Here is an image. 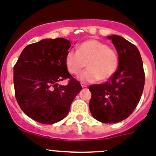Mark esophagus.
<instances>
[{"label": "esophagus", "instance_id": "34e87169", "mask_svg": "<svg viewBox=\"0 0 156 156\" xmlns=\"http://www.w3.org/2000/svg\"><path fill=\"white\" fill-rule=\"evenodd\" d=\"M81 87H82V88H86V87H88V85H87V84H85V83H83V82H81Z\"/></svg>", "mask_w": 156, "mask_h": 156}]
</instances>
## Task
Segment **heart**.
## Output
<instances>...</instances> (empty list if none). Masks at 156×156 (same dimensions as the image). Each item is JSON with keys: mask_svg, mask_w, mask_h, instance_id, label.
Segmentation results:
<instances>
[{"mask_svg": "<svg viewBox=\"0 0 156 156\" xmlns=\"http://www.w3.org/2000/svg\"><path fill=\"white\" fill-rule=\"evenodd\" d=\"M118 56L113 49L97 40H88L80 44L78 52L70 50L65 57L66 67L71 74L79 75L82 81L93 82L107 81L116 71Z\"/></svg>", "mask_w": 156, "mask_h": 156, "instance_id": "obj_1", "label": "heart"}]
</instances>
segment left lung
<instances>
[{
	"mask_svg": "<svg viewBox=\"0 0 156 156\" xmlns=\"http://www.w3.org/2000/svg\"><path fill=\"white\" fill-rule=\"evenodd\" d=\"M108 39L118 54V68L106 82L89 86V109L99 121L115 123L127 119L138 104L144 89V71L136 46L120 36Z\"/></svg>",
	"mask_w": 156,
	"mask_h": 156,
	"instance_id": "1",
	"label": "left lung"
}]
</instances>
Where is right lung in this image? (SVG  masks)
Instances as JSON below:
<instances>
[{
	"label": "right lung",
	"mask_w": 156,
	"mask_h": 156,
	"mask_svg": "<svg viewBox=\"0 0 156 156\" xmlns=\"http://www.w3.org/2000/svg\"><path fill=\"white\" fill-rule=\"evenodd\" d=\"M71 42L64 38L46 39L25 47L14 67L17 102L28 116L43 124L61 121L82 89L66 67ZM69 79L67 86L57 82Z\"/></svg>",
	"instance_id": "obj_1"
}]
</instances>
